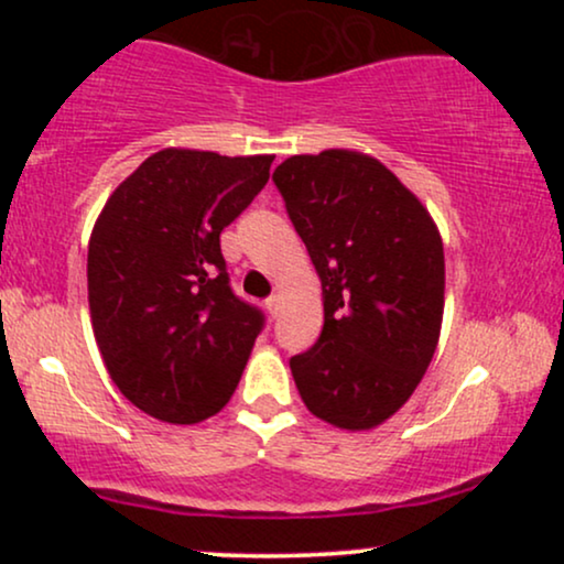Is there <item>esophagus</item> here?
<instances>
[{"label":"esophagus","instance_id":"34e87169","mask_svg":"<svg viewBox=\"0 0 564 564\" xmlns=\"http://www.w3.org/2000/svg\"><path fill=\"white\" fill-rule=\"evenodd\" d=\"M264 307H268V313L273 315V318H275V315H278V310H281V296H278V294L268 296V300H264Z\"/></svg>","mask_w":564,"mask_h":564}]
</instances>
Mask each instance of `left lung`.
Instances as JSON below:
<instances>
[{"instance_id":"obj_1","label":"left lung","mask_w":564,"mask_h":564,"mask_svg":"<svg viewBox=\"0 0 564 564\" xmlns=\"http://www.w3.org/2000/svg\"><path fill=\"white\" fill-rule=\"evenodd\" d=\"M323 286V332L289 360L310 413L371 430L422 381L445 304L443 238L422 200L358 151L291 156L273 172Z\"/></svg>"}]
</instances>
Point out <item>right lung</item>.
<instances>
[{
  "instance_id": "right-lung-1",
  "label": "right lung",
  "mask_w": 564,
  "mask_h": 564,
  "mask_svg": "<svg viewBox=\"0 0 564 564\" xmlns=\"http://www.w3.org/2000/svg\"><path fill=\"white\" fill-rule=\"evenodd\" d=\"M273 156L164 148L111 193L87 254L97 347L148 416L196 424L230 400L264 315L230 289L219 232L254 200Z\"/></svg>"
}]
</instances>
